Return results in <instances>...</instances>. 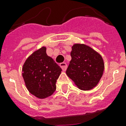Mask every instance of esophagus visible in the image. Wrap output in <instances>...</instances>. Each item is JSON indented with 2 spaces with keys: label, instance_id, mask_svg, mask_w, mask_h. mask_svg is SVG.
<instances>
[{
  "label": "esophagus",
  "instance_id": "34e87169",
  "mask_svg": "<svg viewBox=\"0 0 126 126\" xmlns=\"http://www.w3.org/2000/svg\"><path fill=\"white\" fill-rule=\"evenodd\" d=\"M59 66L61 67V68L62 69L63 71H66V69L67 68V65L66 63H61L59 64Z\"/></svg>",
  "mask_w": 126,
  "mask_h": 126
}]
</instances>
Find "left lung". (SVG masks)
Segmentation results:
<instances>
[{"mask_svg":"<svg viewBox=\"0 0 126 126\" xmlns=\"http://www.w3.org/2000/svg\"><path fill=\"white\" fill-rule=\"evenodd\" d=\"M66 73L80 90H90L97 86L104 71L100 54L85 44H76L72 47Z\"/></svg>","mask_w":126,"mask_h":126,"instance_id":"1","label":"left lung"}]
</instances>
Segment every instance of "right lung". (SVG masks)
<instances>
[{
    "instance_id": "add662e5",
    "label": "right lung",
    "mask_w": 126,
    "mask_h": 126,
    "mask_svg": "<svg viewBox=\"0 0 126 126\" xmlns=\"http://www.w3.org/2000/svg\"><path fill=\"white\" fill-rule=\"evenodd\" d=\"M61 71V67L46 54V47H42L27 59L22 75L31 94L44 99L55 91V84Z\"/></svg>"
}]
</instances>
